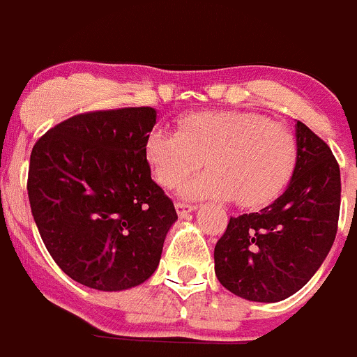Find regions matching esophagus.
Listing matches in <instances>:
<instances>
[{"label": "esophagus", "instance_id": "obj_1", "mask_svg": "<svg viewBox=\"0 0 357 357\" xmlns=\"http://www.w3.org/2000/svg\"><path fill=\"white\" fill-rule=\"evenodd\" d=\"M175 207H176V214H178L181 218H185L189 213H193V211L198 209L197 206H191V204H181V202H178Z\"/></svg>", "mask_w": 357, "mask_h": 357}]
</instances>
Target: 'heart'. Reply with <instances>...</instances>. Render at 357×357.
<instances>
[{"instance_id": "b5f03b06", "label": "heart", "mask_w": 357, "mask_h": 357, "mask_svg": "<svg viewBox=\"0 0 357 357\" xmlns=\"http://www.w3.org/2000/svg\"><path fill=\"white\" fill-rule=\"evenodd\" d=\"M146 159L157 182L182 188L189 200H232L239 207L268 206L288 185L296 164V141L288 127L254 112H195L178 121V132L153 130Z\"/></svg>"}]
</instances>
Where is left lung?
<instances>
[{
  "label": "left lung",
  "instance_id": "obj_1",
  "mask_svg": "<svg viewBox=\"0 0 357 357\" xmlns=\"http://www.w3.org/2000/svg\"><path fill=\"white\" fill-rule=\"evenodd\" d=\"M296 164L284 193L259 213L230 218L214 247L223 288L252 302L284 301L318 272L338 230L342 178L333 151L295 123Z\"/></svg>",
  "mask_w": 357,
  "mask_h": 357
}]
</instances>
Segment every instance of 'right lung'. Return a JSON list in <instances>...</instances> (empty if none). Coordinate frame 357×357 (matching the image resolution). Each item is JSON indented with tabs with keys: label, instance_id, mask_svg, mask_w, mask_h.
<instances>
[{
	"label": "right lung",
	"instance_id": "1",
	"mask_svg": "<svg viewBox=\"0 0 357 357\" xmlns=\"http://www.w3.org/2000/svg\"><path fill=\"white\" fill-rule=\"evenodd\" d=\"M151 107L98 110L66 119L36 143L28 198L62 272L87 288L123 291L159 266L176 211L151 181Z\"/></svg>",
	"mask_w": 357,
	"mask_h": 357
}]
</instances>
